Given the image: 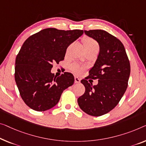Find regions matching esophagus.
Wrapping results in <instances>:
<instances>
[{
  "mask_svg": "<svg viewBox=\"0 0 146 146\" xmlns=\"http://www.w3.org/2000/svg\"><path fill=\"white\" fill-rule=\"evenodd\" d=\"M80 81V79L79 78H78L77 77H75V83H79Z\"/></svg>",
  "mask_w": 146,
  "mask_h": 146,
  "instance_id": "34e87169",
  "label": "esophagus"
}]
</instances>
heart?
Segmentation results:
<instances>
[{
	"label": "heart",
	"mask_w": 146,
	"mask_h": 146,
	"mask_svg": "<svg viewBox=\"0 0 146 146\" xmlns=\"http://www.w3.org/2000/svg\"><path fill=\"white\" fill-rule=\"evenodd\" d=\"M83 44L85 49H99V46L96 41L91 38H85L83 39ZM71 70L73 73L80 74L83 70V67L78 66L77 64H73L70 66Z\"/></svg>",
	"instance_id": "b5f03b06"
}]
</instances>
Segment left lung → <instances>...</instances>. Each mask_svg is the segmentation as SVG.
Masks as SVG:
<instances>
[{
    "mask_svg": "<svg viewBox=\"0 0 146 146\" xmlns=\"http://www.w3.org/2000/svg\"><path fill=\"white\" fill-rule=\"evenodd\" d=\"M98 42L100 52L95 64L81 83L85 92L77 100L86 113L98 117L111 111L121 100L128 86L130 66L125 48L118 38L101 29L84 31ZM98 79L93 86L86 79Z\"/></svg>",
    "mask_w": 146,
    "mask_h": 146,
    "instance_id": "1",
    "label": "left lung"
}]
</instances>
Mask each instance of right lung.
Segmentation results:
<instances>
[{"mask_svg": "<svg viewBox=\"0 0 146 146\" xmlns=\"http://www.w3.org/2000/svg\"><path fill=\"white\" fill-rule=\"evenodd\" d=\"M83 34L79 29L47 28L30 36L15 63V80L26 105L37 111L54 107L65 89L73 85V74L60 77L51 73L53 63L64 60L67 47Z\"/></svg>", "mask_w": 146, "mask_h": 146, "instance_id": "add662e5", "label": "right lung"}]
</instances>
